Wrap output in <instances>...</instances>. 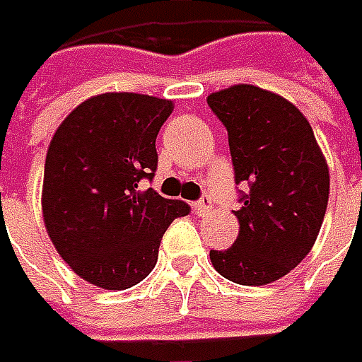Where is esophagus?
Returning a JSON list of instances; mask_svg holds the SVG:
<instances>
[{"label": "esophagus", "mask_w": 362, "mask_h": 362, "mask_svg": "<svg viewBox=\"0 0 362 362\" xmlns=\"http://www.w3.org/2000/svg\"><path fill=\"white\" fill-rule=\"evenodd\" d=\"M211 197L209 194H202L199 201L194 202V211H197V215H202V213H206L209 209H211Z\"/></svg>", "instance_id": "1"}]
</instances>
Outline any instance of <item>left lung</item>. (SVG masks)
<instances>
[{
    "mask_svg": "<svg viewBox=\"0 0 362 362\" xmlns=\"http://www.w3.org/2000/svg\"><path fill=\"white\" fill-rule=\"evenodd\" d=\"M206 102L227 129L235 184H247L235 211L238 240L211 250V262L231 283L268 285L315 244L328 206V163L308 118L285 98L242 83Z\"/></svg>",
    "mask_w": 362,
    "mask_h": 362,
    "instance_id": "1",
    "label": "left lung"
}]
</instances>
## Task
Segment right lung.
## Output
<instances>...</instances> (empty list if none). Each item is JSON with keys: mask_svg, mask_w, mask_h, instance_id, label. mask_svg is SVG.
Returning <instances> with one entry per match:
<instances>
[{"mask_svg": "<svg viewBox=\"0 0 362 362\" xmlns=\"http://www.w3.org/2000/svg\"><path fill=\"white\" fill-rule=\"evenodd\" d=\"M170 100L102 94L61 122L47 151L42 215L57 252L88 283L122 291L158 262L165 229L190 213L153 188L156 139L172 115Z\"/></svg>", "mask_w": 362, "mask_h": 362, "instance_id": "1", "label": "right lung"}]
</instances>
